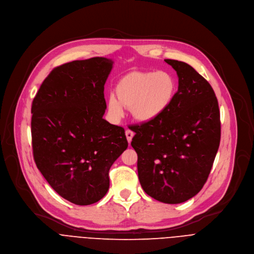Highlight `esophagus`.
I'll return each mask as SVG.
<instances>
[{"label":"esophagus","mask_w":254,"mask_h":254,"mask_svg":"<svg viewBox=\"0 0 254 254\" xmlns=\"http://www.w3.org/2000/svg\"><path fill=\"white\" fill-rule=\"evenodd\" d=\"M133 131L132 130H130V129H127L126 130V136H127V142L130 144V142H131V139H132V137H133Z\"/></svg>","instance_id":"esophagus-1"}]
</instances>
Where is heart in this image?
<instances>
[{
    "label": "heart",
    "instance_id": "obj_1",
    "mask_svg": "<svg viewBox=\"0 0 254 254\" xmlns=\"http://www.w3.org/2000/svg\"><path fill=\"white\" fill-rule=\"evenodd\" d=\"M177 91L175 76L166 70L133 71L116 86V95L109 96L107 108L113 120H121L129 108L134 120L149 123L158 118L172 104Z\"/></svg>",
    "mask_w": 254,
    "mask_h": 254
}]
</instances>
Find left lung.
<instances>
[{
	"label": "left lung",
	"mask_w": 254,
	"mask_h": 254,
	"mask_svg": "<svg viewBox=\"0 0 254 254\" xmlns=\"http://www.w3.org/2000/svg\"><path fill=\"white\" fill-rule=\"evenodd\" d=\"M177 71L173 102L156 120L134 125L143 190L163 203H182L203 187L221 141V116L209 82L189 64L165 59Z\"/></svg>",
	"instance_id": "left-lung-1"
}]
</instances>
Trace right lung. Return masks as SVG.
I'll return each instance as SVG.
<instances>
[{
    "mask_svg": "<svg viewBox=\"0 0 254 254\" xmlns=\"http://www.w3.org/2000/svg\"><path fill=\"white\" fill-rule=\"evenodd\" d=\"M112 65L94 57L55 67L32 101L33 159L51 187L76 205L105 196L110 167L128 145L125 128L103 118Z\"/></svg>",
    "mask_w": 254,
    "mask_h": 254,
    "instance_id": "obj_1",
    "label": "right lung"
}]
</instances>
